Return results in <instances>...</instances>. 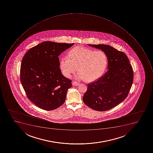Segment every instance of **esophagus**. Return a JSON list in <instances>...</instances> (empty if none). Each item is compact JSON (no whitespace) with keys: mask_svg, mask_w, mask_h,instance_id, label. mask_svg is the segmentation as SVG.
<instances>
[{"mask_svg":"<svg viewBox=\"0 0 153 153\" xmlns=\"http://www.w3.org/2000/svg\"><path fill=\"white\" fill-rule=\"evenodd\" d=\"M72 84L73 85L77 86V85H79V83H78V82H76V81H73L72 83Z\"/></svg>","mask_w":153,"mask_h":153,"instance_id":"1","label":"esophagus"}]
</instances>
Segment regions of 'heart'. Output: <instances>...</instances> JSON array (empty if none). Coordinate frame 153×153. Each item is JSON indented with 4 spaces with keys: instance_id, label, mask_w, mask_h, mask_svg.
<instances>
[{
    "instance_id": "b5f03b06",
    "label": "heart",
    "mask_w": 153,
    "mask_h": 153,
    "mask_svg": "<svg viewBox=\"0 0 153 153\" xmlns=\"http://www.w3.org/2000/svg\"><path fill=\"white\" fill-rule=\"evenodd\" d=\"M62 73L69 78L71 74L79 71L77 77L91 82L101 77L106 71L108 65V58L102 50L91 49L78 46L72 48L68 57H63L60 60Z\"/></svg>"
}]
</instances>
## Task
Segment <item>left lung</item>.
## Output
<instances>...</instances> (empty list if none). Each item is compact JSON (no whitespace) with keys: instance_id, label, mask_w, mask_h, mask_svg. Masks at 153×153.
I'll use <instances>...</instances> for the list:
<instances>
[{"instance_id":"left-lung-1","label":"left lung","mask_w":153,"mask_h":153,"mask_svg":"<svg viewBox=\"0 0 153 153\" xmlns=\"http://www.w3.org/2000/svg\"><path fill=\"white\" fill-rule=\"evenodd\" d=\"M101 50L108 58V71L95 82L88 85L83 102L93 110L108 111L123 102L131 88L134 73L126 55L111 46L89 45Z\"/></svg>"}]
</instances>
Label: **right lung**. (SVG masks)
Returning <instances> with one entry per match:
<instances>
[{"label":"right lung","mask_w":153,"mask_h":153,"mask_svg":"<svg viewBox=\"0 0 153 153\" xmlns=\"http://www.w3.org/2000/svg\"><path fill=\"white\" fill-rule=\"evenodd\" d=\"M74 44L45 42L24 55L20 69L21 83L27 97L40 108L52 111L65 102L72 81L62 75L58 56Z\"/></svg>","instance_id":"1"}]
</instances>
